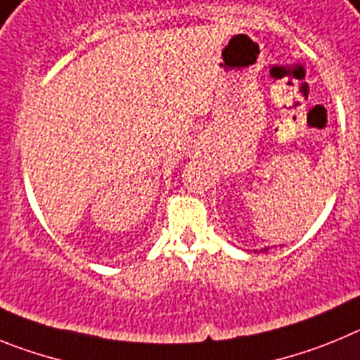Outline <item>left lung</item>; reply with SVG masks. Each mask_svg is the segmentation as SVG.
<instances>
[{"label":"left lung","instance_id":"left-lung-1","mask_svg":"<svg viewBox=\"0 0 360 360\" xmlns=\"http://www.w3.org/2000/svg\"><path fill=\"white\" fill-rule=\"evenodd\" d=\"M266 250H269V247H265V249H262V252H266Z\"/></svg>","mask_w":360,"mask_h":360}]
</instances>
